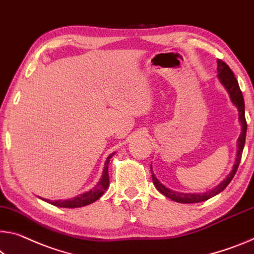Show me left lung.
I'll list each match as a JSON object with an SVG mask.
<instances>
[{"label": "left lung", "instance_id": "left-lung-1", "mask_svg": "<svg viewBox=\"0 0 254 254\" xmlns=\"http://www.w3.org/2000/svg\"><path fill=\"white\" fill-rule=\"evenodd\" d=\"M217 65H218L217 66V71H218V78L220 80V82L224 84V87L227 89L229 96H231L233 104H234V105H236V107L239 108V119H240L241 124H242V132H241L239 140H237L236 160H235L234 166H233L232 172L229 173V175L218 185V187L212 189L211 191L201 193V194H199V193L174 192V191L170 190V189L165 188L164 185L160 183L158 180H157V178L154 174V172H152V168L150 165V171L152 173L151 178H152V181H154V184L157 188V190H158L165 196H167V198H170L173 201H176V202H180V203L202 202V201H206L208 199L212 198V196H215L216 194H218V193L223 191L224 189H226L229 182H231L233 178H234L237 168H239L241 158H242V152H243V148L245 144V136H247V127H248L247 120H245V112H244L245 106H244L243 95H242V91H241V89H240L239 82H237L234 73H233V71L229 69V66L227 65V64L218 59L217 60Z\"/></svg>", "mask_w": 254, "mask_h": 254}]
</instances>
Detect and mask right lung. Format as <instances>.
I'll return each mask as SVG.
<instances>
[{
  "mask_svg": "<svg viewBox=\"0 0 254 254\" xmlns=\"http://www.w3.org/2000/svg\"><path fill=\"white\" fill-rule=\"evenodd\" d=\"M113 155H114V152L107 157L105 162V167H104V171H103L102 179H100L97 185H95L90 191H88L86 193H83V194H80L78 196H75V198L69 199V200H55V201H51L47 199H43V200L46 201L48 203L53 204V206L62 207V208H78V207H83V206H87V204L95 202L96 200H98L100 196L104 194V192L107 190L108 185H110V178H108V163H110V159L112 158Z\"/></svg>",
  "mask_w": 254,
  "mask_h": 254,
  "instance_id": "obj_1",
  "label": "right lung"
}]
</instances>
